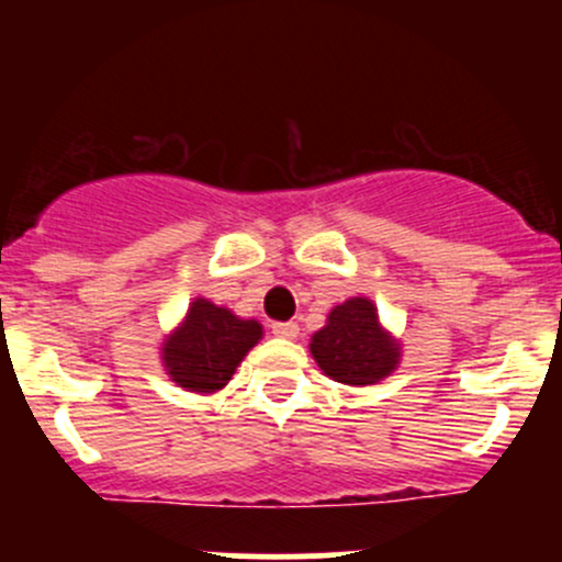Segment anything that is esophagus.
Listing matches in <instances>:
<instances>
[{"mask_svg": "<svg viewBox=\"0 0 562 562\" xmlns=\"http://www.w3.org/2000/svg\"><path fill=\"white\" fill-rule=\"evenodd\" d=\"M271 331H274L277 337H282V339H296L299 337V326L293 321L274 323V326H271Z\"/></svg>", "mask_w": 562, "mask_h": 562, "instance_id": "34e87169", "label": "esophagus"}]
</instances>
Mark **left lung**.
I'll return each instance as SVG.
<instances>
[{
    "instance_id": "8db88e82",
    "label": "left lung",
    "mask_w": 562,
    "mask_h": 562,
    "mask_svg": "<svg viewBox=\"0 0 562 562\" xmlns=\"http://www.w3.org/2000/svg\"><path fill=\"white\" fill-rule=\"evenodd\" d=\"M310 353L331 381L372 386L400 364V342L381 326L378 307L364 296L337 304L326 326L313 334Z\"/></svg>"
}]
</instances>
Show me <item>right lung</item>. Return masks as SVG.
I'll return each instance as SVG.
<instances>
[{
	"label": "right lung",
	"instance_id": "obj_1",
	"mask_svg": "<svg viewBox=\"0 0 562 562\" xmlns=\"http://www.w3.org/2000/svg\"><path fill=\"white\" fill-rule=\"evenodd\" d=\"M263 337L258 321H241L209 299H195L184 321L162 342V367L176 386L214 394L234 378L236 367Z\"/></svg>",
	"mask_w": 562,
	"mask_h": 562
}]
</instances>
